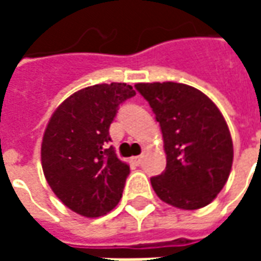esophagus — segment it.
Returning a JSON list of instances; mask_svg holds the SVG:
<instances>
[{"label":"esophagus","mask_w":261,"mask_h":261,"mask_svg":"<svg viewBox=\"0 0 261 261\" xmlns=\"http://www.w3.org/2000/svg\"><path fill=\"white\" fill-rule=\"evenodd\" d=\"M130 161H131V164H134V165H137V166H140V165L142 164V156H133Z\"/></svg>","instance_id":"34e87169"}]
</instances>
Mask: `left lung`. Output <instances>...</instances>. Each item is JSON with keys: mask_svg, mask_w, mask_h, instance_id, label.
Segmentation results:
<instances>
[{"mask_svg": "<svg viewBox=\"0 0 261 261\" xmlns=\"http://www.w3.org/2000/svg\"><path fill=\"white\" fill-rule=\"evenodd\" d=\"M155 113L166 169L151 177L162 201L181 210L205 207L228 180L233 144L224 116L201 91L176 82L137 84Z\"/></svg>", "mask_w": 261, "mask_h": 261, "instance_id": "left-lung-1", "label": "left lung"}]
</instances>
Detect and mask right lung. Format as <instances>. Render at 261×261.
Instances as JSON below:
<instances>
[{"label":"right lung","mask_w":261,"mask_h":261,"mask_svg":"<svg viewBox=\"0 0 261 261\" xmlns=\"http://www.w3.org/2000/svg\"><path fill=\"white\" fill-rule=\"evenodd\" d=\"M136 95L127 84L88 86L54 112L42 142L48 186L64 205L88 218L102 217L121 198L130 166L109 145V128L121 103Z\"/></svg>","instance_id":"obj_1"}]
</instances>
